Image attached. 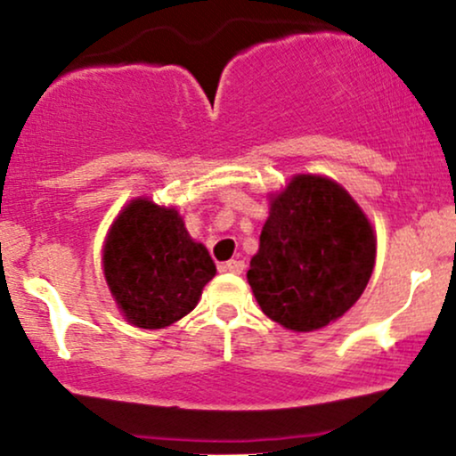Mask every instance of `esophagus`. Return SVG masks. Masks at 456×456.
<instances>
[{
  "instance_id": "obj_1",
  "label": "esophagus",
  "mask_w": 456,
  "mask_h": 456,
  "mask_svg": "<svg viewBox=\"0 0 456 456\" xmlns=\"http://www.w3.org/2000/svg\"><path fill=\"white\" fill-rule=\"evenodd\" d=\"M221 272H232V274H242L244 272V261L240 259H232V261H224V264L218 265Z\"/></svg>"
}]
</instances>
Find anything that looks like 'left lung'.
<instances>
[{
  "label": "left lung",
  "instance_id": "left-lung-1",
  "mask_svg": "<svg viewBox=\"0 0 456 456\" xmlns=\"http://www.w3.org/2000/svg\"><path fill=\"white\" fill-rule=\"evenodd\" d=\"M373 265V227L347 191L328 177L296 175L272 197L246 279L272 322L311 332L358 302Z\"/></svg>",
  "mask_w": 456,
  "mask_h": 456
}]
</instances>
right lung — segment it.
<instances>
[{
	"label": "right lung",
	"mask_w": 456,
	"mask_h": 456,
	"mask_svg": "<svg viewBox=\"0 0 456 456\" xmlns=\"http://www.w3.org/2000/svg\"><path fill=\"white\" fill-rule=\"evenodd\" d=\"M104 279L134 326L159 330L197 306L216 274L206 246L192 242L180 214L148 199L128 203L104 244Z\"/></svg>",
	"instance_id": "obj_1"
}]
</instances>
